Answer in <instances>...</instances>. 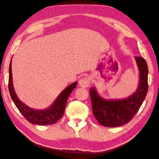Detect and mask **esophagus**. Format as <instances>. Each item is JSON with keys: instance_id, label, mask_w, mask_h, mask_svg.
<instances>
[{"instance_id": "esophagus-1", "label": "esophagus", "mask_w": 159, "mask_h": 159, "mask_svg": "<svg viewBox=\"0 0 159 159\" xmlns=\"http://www.w3.org/2000/svg\"><path fill=\"white\" fill-rule=\"evenodd\" d=\"M91 83V78L89 77H85V78L81 79L79 81V84L80 87L88 88L89 86Z\"/></svg>"}]
</instances>
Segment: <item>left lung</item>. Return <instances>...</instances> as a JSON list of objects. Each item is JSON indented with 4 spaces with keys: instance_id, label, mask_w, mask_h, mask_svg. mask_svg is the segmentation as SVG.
<instances>
[{
    "instance_id": "1",
    "label": "left lung",
    "mask_w": 159,
    "mask_h": 159,
    "mask_svg": "<svg viewBox=\"0 0 159 159\" xmlns=\"http://www.w3.org/2000/svg\"><path fill=\"white\" fill-rule=\"evenodd\" d=\"M140 71L139 88L132 95L121 100H105L90 88L89 94L93 114L99 124L107 127H116L129 123L137 113L148 91V66L142 57H135Z\"/></svg>"
}]
</instances>
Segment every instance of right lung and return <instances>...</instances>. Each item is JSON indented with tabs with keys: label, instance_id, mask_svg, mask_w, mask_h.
Listing matches in <instances>:
<instances>
[{
	"label": "right lung",
	"instance_id": "1",
	"mask_svg": "<svg viewBox=\"0 0 159 159\" xmlns=\"http://www.w3.org/2000/svg\"><path fill=\"white\" fill-rule=\"evenodd\" d=\"M12 60L9 66V78H8V90L11 97L15 104L16 107L19 110L24 117L34 125H48L56 123L63 116L66 106V102L68 97L72 91L77 86L78 82H74L68 88H66L60 95L56 99L54 103L51 107L45 110H36L28 107L27 105L23 103L18 98L15 91L14 90L12 79L11 71Z\"/></svg>",
	"mask_w": 159,
	"mask_h": 159
}]
</instances>
